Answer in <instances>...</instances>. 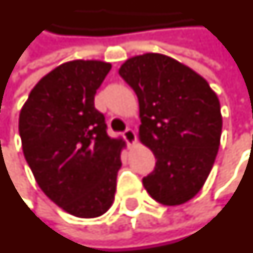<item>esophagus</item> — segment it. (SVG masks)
Instances as JSON below:
<instances>
[{
  "label": "esophagus",
  "instance_id": "34e87169",
  "mask_svg": "<svg viewBox=\"0 0 253 253\" xmlns=\"http://www.w3.org/2000/svg\"><path fill=\"white\" fill-rule=\"evenodd\" d=\"M123 138L126 139V142L128 145H134L135 141H137V134L131 128H127L126 131L123 132Z\"/></svg>",
  "mask_w": 253,
  "mask_h": 253
}]
</instances>
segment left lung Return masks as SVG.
Wrapping results in <instances>:
<instances>
[{"label":"left lung","instance_id":"left-lung-1","mask_svg":"<svg viewBox=\"0 0 253 253\" xmlns=\"http://www.w3.org/2000/svg\"><path fill=\"white\" fill-rule=\"evenodd\" d=\"M138 97L139 139L156 157L144 176L146 192L179 206L200 192L218 153L220 104L204 78L159 53L128 59L119 70Z\"/></svg>","mask_w":253,"mask_h":253}]
</instances>
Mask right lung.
Here are the masks:
<instances>
[{
  "label": "right lung",
  "mask_w": 253,
  "mask_h": 253,
  "mask_svg": "<svg viewBox=\"0 0 253 253\" xmlns=\"http://www.w3.org/2000/svg\"><path fill=\"white\" fill-rule=\"evenodd\" d=\"M111 71L97 60L59 65L31 90L19 116L24 157L47 197L78 218L112 206L123 139L111 138L94 96Z\"/></svg>",
  "instance_id": "right-lung-1"
}]
</instances>
